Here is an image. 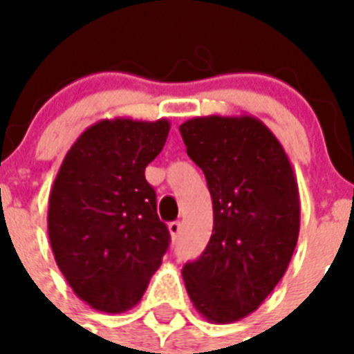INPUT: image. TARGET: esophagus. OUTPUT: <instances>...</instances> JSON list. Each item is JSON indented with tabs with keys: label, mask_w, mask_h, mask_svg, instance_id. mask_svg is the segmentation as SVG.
<instances>
[{
	"label": "esophagus",
	"mask_w": 354,
	"mask_h": 354,
	"mask_svg": "<svg viewBox=\"0 0 354 354\" xmlns=\"http://www.w3.org/2000/svg\"><path fill=\"white\" fill-rule=\"evenodd\" d=\"M180 232H182V224H180V222H171V224H169V233H171L172 239H176V236L180 235Z\"/></svg>",
	"instance_id": "esophagus-1"
}]
</instances>
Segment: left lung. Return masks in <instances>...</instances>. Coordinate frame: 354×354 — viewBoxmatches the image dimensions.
<instances>
[{"label":"left lung","mask_w":354,"mask_h":354,"mask_svg":"<svg viewBox=\"0 0 354 354\" xmlns=\"http://www.w3.org/2000/svg\"><path fill=\"white\" fill-rule=\"evenodd\" d=\"M180 133L213 200V235L183 266L185 288L207 322L233 324L257 310L296 250L294 169L272 130L253 115L193 118Z\"/></svg>","instance_id":"obj_1"}]
</instances>
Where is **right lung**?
<instances>
[{"mask_svg": "<svg viewBox=\"0 0 354 354\" xmlns=\"http://www.w3.org/2000/svg\"><path fill=\"white\" fill-rule=\"evenodd\" d=\"M171 130L167 119H102L80 133L49 194L47 233L77 297L108 314L143 297L169 248L145 169Z\"/></svg>", "mask_w": 354, "mask_h": 354, "instance_id": "right-lung-1", "label": "right lung"}]
</instances>
